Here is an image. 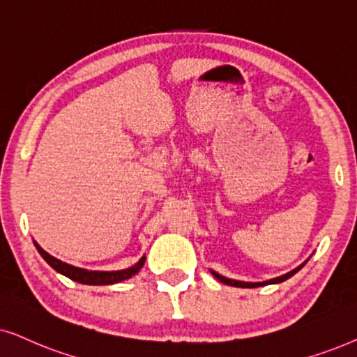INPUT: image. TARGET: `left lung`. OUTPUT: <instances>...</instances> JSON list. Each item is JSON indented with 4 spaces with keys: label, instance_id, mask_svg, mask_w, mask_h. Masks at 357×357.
<instances>
[{
    "label": "left lung",
    "instance_id": "left-lung-1",
    "mask_svg": "<svg viewBox=\"0 0 357 357\" xmlns=\"http://www.w3.org/2000/svg\"><path fill=\"white\" fill-rule=\"evenodd\" d=\"M303 264H305V263H303ZM303 264H302V266H298V268H296V269H294V271H291V273H287V274L281 275V278L271 279V281H264V282H241V281H234V279H227V278H223V275L217 274L215 271H212V274L215 275V278L218 279V281L223 282V284H227V286H234V287H243V289H253V287L268 286V284H279V282L286 281V279H289V278H291V275L296 274L297 271H301V269L303 268Z\"/></svg>",
    "mask_w": 357,
    "mask_h": 357
}]
</instances>
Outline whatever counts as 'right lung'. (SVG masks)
<instances>
[{"instance_id": "right-lung-1", "label": "right lung", "mask_w": 357, "mask_h": 357, "mask_svg": "<svg viewBox=\"0 0 357 357\" xmlns=\"http://www.w3.org/2000/svg\"><path fill=\"white\" fill-rule=\"evenodd\" d=\"M36 248L39 251L42 258H44L47 263H49L52 268H54L56 273L66 275V278L71 279V281L75 282H79V284H88V286H107V284H116V282H121V281H126V279L132 278V275H135L139 273V269L144 266L145 263V256L142 258L139 263L135 266H132L129 269H123V271H112V273H101V271H86V269H82V268H75V266H70L66 263H61L60 259L54 258V256H50L47 251H44L40 248L39 245L36 243Z\"/></svg>"}]
</instances>
